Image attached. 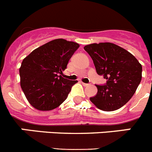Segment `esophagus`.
Instances as JSON below:
<instances>
[{"label": "esophagus", "instance_id": "34e87169", "mask_svg": "<svg viewBox=\"0 0 152 152\" xmlns=\"http://www.w3.org/2000/svg\"><path fill=\"white\" fill-rule=\"evenodd\" d=\"M81 84H82L83 86H84V87H88V86H90L89 84H86V83H84V82H81Z\"/></svg>", "mask_w": 152, "mask_h": 152}]
</instances>
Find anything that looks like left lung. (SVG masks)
Segmentation results:
<instances>
[{
	"mask_svg": "<svg viewBox=\"0 0 152 152\" xmlns=\"http://www.w3.org/2000/svg\"><path fill=\"white\" fill-rule=\"evenodd\" d=\"M84 49L92 58L96 73L107 80L105 85H96L97 93L91 101L103 111L121 108L140 84L142 64L129 52L111 42L90 44Z\"/></svg>",
	"mask_w": 152,
	"mask_h": 152,
	"instance_id": "left-lung-1",
	"label": "left lung"
}]
</instances>
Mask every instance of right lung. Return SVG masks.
<instances>
[{
  "mask_svg": "<svg viewBox=\"0 0 152 152\" xmlns=\"http://www.w3.org/2000/svg\"><path fill=\"white\" fill-rule=\"evenodd\" d=\"M78 43L57 39L34 49L20 68V86L28 102L40 111L59 107L77 80L62 77Z\"/></svg>",
  "mask_w": 152,
  "mask_h": 152,
  "instance_id": "1",
  "label": "right lung"
}]
</instances>
